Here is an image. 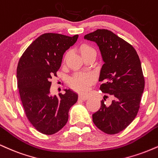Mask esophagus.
I'll use <instances>...</instances> for the list:
<instances>
[{
  "instance_id": "34e87169",
  "label": "esophagus",
  "mask_w": 158,
  "mask_h": 158,
  "mask_svg": "<svg viewBox=\"0 0 158 158\" xmlns=\"http://www.w3.org/2000/svg\"><path fill=\"white\" fill-rule=\"evenodd\" d=\"M79 98L81 100H82V101H86L87 99H89V96L88 95H80L79 96Z\"/></svg>"
}]
</instances>
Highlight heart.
Segmentation results:
<instances>
[{"label": "heart", "instance_id": "b5f03b06", "mask_svg": "<svg viewBox=\"0 0 158 158\" xmlns=\"http://www.w3.org/2000/svg\"><path fill=\"white\" fill-rule=\"evenodd\" d=\"M77 49L83 59L89 55H96V52L94 48L87 44H81ZM67 56V54L64 55V58H63V64H65ZM92 82H93V77L90 74L81 73V72L75 74L72 77H70L69 81L70 87L79 92H86L92 85Z\"/></svg>", "mask_w": 158, "mask_h": 158}]
</instances>
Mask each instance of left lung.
I'll return each instance as SVG.
<instances>
[{"label": "left lung", "mask_w": 158, "mask_h": 158, "mask_svg": "<svg viewBox=\"0 0 158 158\" xmlns=\"http://www.w3.org/2000/svg\"><path fill=\"white\" fill-rule=\"evenodd\" d=\"M84 38L99 46L104 62L100 73V89L112 98L109 106L102 100L92 120L103 132L117 134L133 121L140 108L145 86L140 58L131 44L107 29H97Z\"/></svg>", "instance_id": "left-lung-1"}]
</instances>
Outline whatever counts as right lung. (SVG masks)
Returning <instances> with one entry per match:
<instances>
[{
  "label": "right lung",
  "instance_id": "1",
  "mask_svg": "<svg viewBox=\"0 0 158 158\" xmlns=\"http://www.w3.org/2000/svg\"><path fill=\"white\" fill-rule=\"evenodd\" d=\"M77 38L78 35L43 34L28 46L18 62V88L24 112L42 134L60 131L67 123L69 109L77 101V94L71 89H65L59 97L50 95V81L57 76L63 55Z\"/></svg>",
  "mask_w": 158,
  "mask_h": 158
}]
</instances>
